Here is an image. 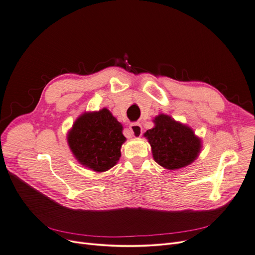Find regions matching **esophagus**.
<instances>
[{"label": "esophagus", "instance_id": "esophagus-1", "mask_svg": "<svg viewBox=\"0 0 255 255\" xmlns=\"http://www.w3.org/2000/svg\"><path fill=\"white\" fill-rule=\"evenodd\" d=\"M129 129H130V132L133 137H139L142 134V127L140 124H138V123L130 124Z\"/></svg>", "mask_w": 255, "mask_h": 255}]
</instances>
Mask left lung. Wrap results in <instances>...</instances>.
<instances>
[{"instance_id": "obj_1", "label": "left lung", "mask_w": 255, "mask_h": 255, "mask_svg": "<svg viewBox=\"0 0 255 255\" xmlns=\"http://www.w3.org/2000/svg\"><path fill=\"white\" fill-rule=\"evenodd\" d=\"M153 122L155 126L147 130L144 136L158 165L168 170H177L191 164L198 156L200 139L192 129L163 114L155 117Z\"/></svg>"}]
</instances>
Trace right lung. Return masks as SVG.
Returning <instances> with one entry per match:
<instances>
[{
	"mask_svg": "<svg viewBox=\"0 0 255 255\" xmlns=\"http://www.w3.org/2000/svg\"><path fill=\"white\" fill-rule=\"evenodd\" d=\"M122 130V125L107 109L85 113L69 132L68 143L81 165L105 172L121 156L120 149L126 139Z\"/></svg>",
	"mask_w": 255,
	"mask_h": 255,
	"instance_id": "1",
	"label": "right lung"
}]
</instances>
